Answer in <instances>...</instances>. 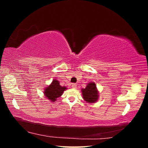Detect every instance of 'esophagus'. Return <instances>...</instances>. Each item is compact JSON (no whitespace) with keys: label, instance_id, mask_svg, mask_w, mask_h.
<instances>
[{"label":"esophagus","instance_id":"obj_1","mask_svg":"<svg viewBox=\"0 0 148 148\" xmlns=\"http://www.w3.org/2000/svg\"><path fill=\"white\" fill-rule=\"evenodd\" d=\"M71 87H72L73 89H76V88H77V84L73 83L72 85H71Z\"/></svg>","mask_w":148,"mask_h":148}]
</instances>
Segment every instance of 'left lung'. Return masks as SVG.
I'll list each match as a JSON object with an SVG mask.
<instances>
[{"instance_id": "obj_1", "label": "left lung", "mask_w": 148, "mask_h": 148, "mask_svg": "<svg viewBox=\"0 0 148 148\" xmlns=\"http://www.w3.org/2000/svg\"><path fill=\"white\" fill-rule=\"evenodd\" d=\"M82 91L84 100L88 103H95L99 98V92L94 82L88 83L86 88L82 89Z\"/></svg>"}]
</instances>
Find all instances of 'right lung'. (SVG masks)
I'll list each match as a JSON object with an SVG mask.
<instances>
[{"label": "right lung", "instance_id": "right-lung-1", "mask_svg": "<svg viewBox=\"0 0 148 148\" xmlns=\"http://www.w3.org/2000/svg\"><path fill=\"white\" fill-rule=\"evenodd\" d=\"M66 89L65 86H60L59 82L54 79L50 85L44 89V94L47 99L52 102H54L57 98L62 95L64 91Z\"/></svg>", "mask_w": 148, "mask_h": 148}]
</instances>
